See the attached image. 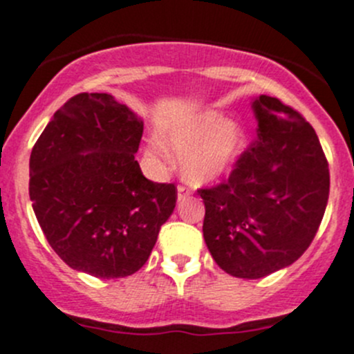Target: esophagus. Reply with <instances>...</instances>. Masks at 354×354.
<instances>
[{
  "label": "esophagus",
  "mask_w": 354,
  "mask_h": 354,
  "mask_svg": "<svg viewBox=\"0 0 354 354\" xmlns=\"http://www.w3.org/2000/svg\"><path fill=\"white\" fill-rule=\"evenodd\" d=\"M190 197V190L185 185H178V200H185Z\"/></svg>",
  "instance_id": "1"
}]
</instances>
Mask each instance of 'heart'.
Instances as JSON below:
<instances>
[{
	"instance_id": "obj_1",
	"label": "heart",
	"mask_w": 354,
	"mask_h": 354,
	"mask_svg": "<svg viewBox=\"0 0 354 354\" xmlns=\"http://www.w3.org/2000/svg\"><path fill=\"white\" fill-rule=\"evenodd\" d=\"M166 144L173 151L185 152V176L195 183L216 180L226 173L243 149V131L219 113H205L166 133ZM151 152L166 157L159 140L151 142Z\"/></svg>"
}]
</instances>
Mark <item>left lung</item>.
Here are the masks:
<instances>
[{"label": "left lung", "mask_w": 354, "mask_h": 354, "mask_svg": "<svg viewBox=\"0 0 354 354\" xmlns=\"http://www.w3.org/2000/svg\"><path fill=\"white\" fill-rule=\"evenodd\" d=\"M259 133L230 178L198 188L203 238L217 266L260 279L299 259L315 238L329 198V166L315 130L281 99L253 102Z\"/></svg>", "instance_id": "1"}]
</instances>
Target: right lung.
Listing matches in <instances>:
<instances>
[{
	"instance_id": "1",
	"label": "right lung",
	"mask_w": 354,
	"mask_h": 354,
	"mask_svg": "<svg viewBox=\"0 0 354 354\" xmlns=\"http://www.w3.org/2000/svg\"><path fill=\"white\" fill-rule=\"evenodd\" d=\"M144 123L111 94L70 97L35 142L28 195L46 240L71 269L101 279L137 272L173 214L174 183L135 160Z\"/></svg>"
}]
</instances>
